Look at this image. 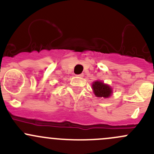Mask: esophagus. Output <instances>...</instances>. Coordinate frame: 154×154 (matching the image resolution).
<instances>
[{"instance_id":"esophagus-1","label":"esophagus","mask_w":154,"mask_h":154,"mask_svg":"<svg viewBox=\"0 0 154 154\" xmlns=\"http://www.w3.org/2000/svg\"><path fill=\"white\" fill-rule=\"evenodd\" d=\"M77 77H83V76H84V74H77Z\"/></svg>"}]
</instances>
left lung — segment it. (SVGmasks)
<instances>
[{"instance_id":"obj_1","label":"left lung","mask_w":154,"mask_h":154,"mask_svg":"<svg viewBox=\"0 0 154 154\" xmlns=\"http://www.w3.org/2000/svg\"><path fill=\"white\" fill-rule=\"evenodd\" d=\"M94 94L98 97H108L111 95L112 89L108 85L100 81H95L92 84Z\"/></svg>"}]
</instances>
